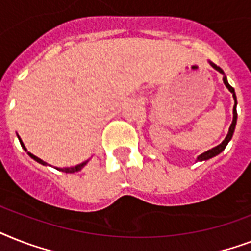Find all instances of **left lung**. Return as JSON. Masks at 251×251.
Wrapping results in <instances>:
<instances>
[{
  "mask_svg": "<svg viewBox=\"0 0 251 251\" xmlns=\"http://www.w3.org/2000/svg\"><path fill=\"white\" fill-rule=\"evenodd\" d=\"M210 65L212 66V68L215 69V70H218L219 73H222V74H224V72H223L222 69L219 68V66H216L215 64H212V62H210ZM223 82H224V84H226V87L228 88V90L233 94V99H234V106H233V121H232V124H230V127H229V131H228V134H226V139L220 143L219 146H216V147H214V149L208 150V151H206V152H203L202 155H199L198 159L197 160L199 161H203V160H208V159H211V157L216 156V155H219V153L222 152V151H224V149L226 147V145H228V142L232 139V137H233V133H234V127H236V122H237V110H236V105H237V99H236V94H234V88L232 86H230L229 83H228V80H226V76L224 75V78H223Z\"/></svg>",
  "mask_w": 251,
  "mask_h": 251,
  "instance_id": "8db88e82",
  "label": "left lung"
}]
</instances>
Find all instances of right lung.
I'll return each mask as SVG.
<instances>
[{
	"label": "right lung",
	"instance_id": "obj_1",
	"mask_svg": "<svg viewBox=\"0 0 251 251\" xmlns=\"http://www.w3.org/2000/svg\"><path fill=\"white\" fill-rule=\"evenodd\" d=\"M18 138H19V137H18ZM19 142H21L22 147H23V149H25V151H27V149H25V145H23V142L21 141V138H19ZM27 153H28L29 156L32 157L33 160H36L37 163H40V164H43V165H47V163H45V161H43V160H41V159H39V157H37V156H35V155H32V153H31V152H27ZM87 163H88V160L83 161V163H80V164L75 165V167H70V168H61V169H58V168H57V169H58V171H61V172H66V173H74V172L80 171V169H82V168H83L84 165L87 164Z\"/></svg>",
	"mask_w": 251,
	"mask_h": 251
}]
</instances>
